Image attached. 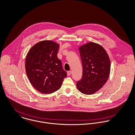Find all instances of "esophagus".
Returning a JSON list of instances; mask_svg holds the SVG:
<instances>
[{
    "instance_id": "34e87169",
    "label": "esophagus",
    "mask_w": 135,
    "mask_h": 135,
    "mask_svg": "<svg viewBox=\"0 0 135 135\" xmlns=\"http://www.w3.org/2000/svg\"><path fill=\"white\" fill-rule=\"evenodd\" d=\"M71 73H72V72H71V71H68V72H67V74H68V76L71 75Z\"/></svg>"
}]
</instances>
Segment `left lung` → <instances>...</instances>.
Listing matches in <instances>:
<instances>
[{"label": "left lung", "instance_id": "left-lung-1", "mask_svg": "<svg viewBox=\"0 0 135 135\" xmlns=\"http://www.w3.org/2000/svg\"><path fill=\"white\" fill-rule=\"evenodd\" d=\"M79 51L82 63V77L76 83L78 90L91 95L106 83L110 71L109 56L102 45L90 42L81 45Z\"/></svg>", "mask_w": 135, "mask_h": 135}]
</instances>
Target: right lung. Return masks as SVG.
<instances>
[{
  "label": "right lung",
  "instance_id": "1",
  "mask_svg": "<svg viewBox=\"0 0 135 135\" xmlns=\"http://www.w3.org/2000/svg\"><path fill=\"white\" fill-rule=\"evenodd\" d=\"M59 45L51 40L35 44L28 51L25 68L33 88L43 94H51L59 90L67 73L57 56Z\"/></svg>",
  "mask_w": 135,
  "mask_h": 135
}]
</instances>
